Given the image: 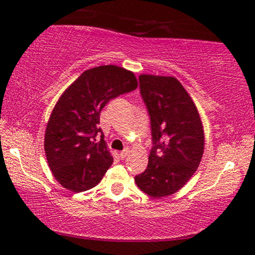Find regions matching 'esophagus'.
Returning <instances> with one entry per match:
<instances>
[{
    "label": "esophagus",
    "instance_id": "1",
    "mask_svg": "<svg viewBox=\"0 0 255 255\" xmlns=\"http://www.w3.org/2000/svg\"><path fill=\"white\" fill-rule=\"evenodd\" d=\"M128 153H129V148H125V150H122L121 152H120V157L121 158L127 157Z\"/></svg>",
    "mask_w": 255,
    "mask_h": 255
}]
</instances>
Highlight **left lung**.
<instances>
[{
	"mask_svg": "<svg viewBox=\"0 0 255 255\" xmlns=\"http://www.w3.org/2000/svg\"><path fill=\"white\" fill-rule=\"evenodd\" d=\"M140 95L150 116L152 148L136 186L153 198L170 195L193 176L204 152L197 107L177 79L140 75Z\"/></svg>",
	"mask_w": 255,
	"mask_h": 255,
	"instance_id": "8db88e82",
	"label": "left lung"
}]
</instances>
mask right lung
Wrapping results in <instances>:
<instances>
[{
  "instance_id": "add662e5",
  "label": "right lung",
  "mask_w": 255,
  "mask_h": 255,
  "mask_svg": "<svg viewBox=\"0 0 255 255\" xmlns=\"http://www.w3.org/2000/svg\"><path fill=\"white\" fill-rule=\"evenodd\" d=\"M137 87L134 74L118 66L85 71L58 99L45 130L46 159L64 188L89 191L113 163L99 128V115L111 99ZM101 134V140L95 137Z\"/></svg>"
}]
</instances>
